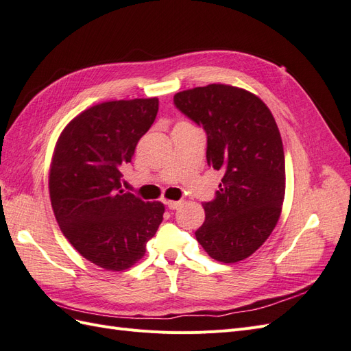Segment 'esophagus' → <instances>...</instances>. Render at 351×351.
I'll use <instances>...</instances> for the list:
<instances>
[{
	"instance_id": "esophagus-1",
	"label": "esophagus",
	"mask_w": 351,
	"mask_h": 351,
	"mask_svg": "<svg viewBox=\"0 0 351 351\" xmlns=\"http://www.w3.org/2000/svg\"><path fill=\"white\" fill-rule=\"evenodd\" d=\"M166 204H167L169 210H178V208H180V207H182V204H184V201H167V202H166Z\"/></svg>"
}]
</instances>
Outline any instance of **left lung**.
I'll list each match as a JSON object with an SVG mask.
<instances>
[{
  "label": "left lung",
  "instance_id": "left-lung-1",
  "mask_svg": "<svg viewBox=\"0 0 351 351\" xmlns=\"http://www.w3.org/2000/svg\"><path fill=\"white\" fill-rule=\"evenodd\" d=\"M175 106L207 134V163L221 171L204 202L198 243L216 261L252 255L274 230L286 189L285 152L273 114L255 95L226 84L176 93Z\"/></svg>",
  "mask_w": 351,
  "mask_h": 351
}]
</instances>
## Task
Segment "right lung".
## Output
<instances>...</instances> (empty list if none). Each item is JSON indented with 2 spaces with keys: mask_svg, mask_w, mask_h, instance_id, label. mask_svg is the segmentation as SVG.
I'll use <instances>...</instances> for the list:
<instances>
[{
  "mask_svg": "<svg viewBox=\"0 0 351 351\" xmlns=\"http://www.w3.org/2000/svg\"><path fill=\"white\" fill-rule=\"evenodd\" d=\"M157 110V97L105 101L75 117L55 147L49 195L56 221L78 254L105 269L141 259L163 220L162 202L122 189L123 167Z\"/></svg>",
  "mask_w": 351,
  "mask_h": 351,
  "instance_id": "obj_1",
  "label": "right lung"
}]
</instances>
